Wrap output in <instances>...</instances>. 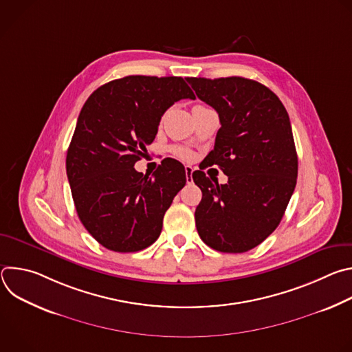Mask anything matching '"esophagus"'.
Returning <instances> with one entry per match:
<instances>
[{
    "instance_id": "34e87169",
    "label": "esophagus",
    "mask_w": 352,
    "mask_h": 352,
    "mask_svg": "<svg viewBox=\"0 0 352 352\" xmlns=\"http://www.w3.org/2000/svg\"><path fill=\"white\" fill-rule=\"evenodd\" d=\"M192 173H193V168L190 166H186L185 167V174H186V182L190 184L193 179H192Z\"/></svg>"
}]
</instances>
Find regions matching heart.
I'll return each mask as SVG.
<instances>
[{"label": "heart", "instance_id": "b5f03b06", "mask_svg": "<svg viewBox=\"0 0 352 352\" xmlns=\"http://www.w3.org/2000/svg\"><path fill=\"white\" fill-rule=\"evenodd\" d=\"M173 152H174V155H177V156H179L182 159H190L192 157L190 150H188L185 147H179V146L173 147Z\"/></svg>", "mask_w": 352, "mask_h": 352}]
</instances>
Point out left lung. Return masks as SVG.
<instances>
[{"instance_id": "obj_1", "label": "left lung", "mask_w": 352, "mask_h": 352, "mask_svg": "<svg viewBox=\"0 0 352 352\" xmlns=\"http://www.w3.org/2000/svg\"><path fill=\"white\" fill-rule=\"evenodd\" d=\"M186 80L217 111L221 124L204 168L217 164L229 177L220 186L203 168L192 174L202 190L195 212L199 236L219 252H246L277 228L296 185L298 157L289 117L280 98L256 80Z\"/></svg>"}]
</instances>
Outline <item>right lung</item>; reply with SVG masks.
Here are the masks:
<instances>
[{
	"label": "right lung",
	"instance_id": "obj_1",
	"mask_svg": "<svg viewBox=\"0 0 352 352\" xmlns=\"http://www.w3.org/2000/svg\"><path fill=\"white\" fill-rule=\"evenodd\" d=\"M181 98L195 94L179 76L131 75L100 86L80 110L67 175L82 224L114 252L152 245L186 184L185 168L174 159H164L152 177L133 168L155 140L163 114Z\"/></svg>",
	"mask_w": 352,
	"mask_h": 352
}]
</instances>
